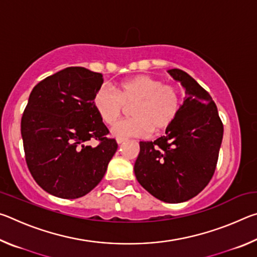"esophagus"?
<instances>
[{
	"label": "esophagus",
	"mask_w": 257,
	"mask_h": 257,
	"mask_svg": "<svg viewBox=\"0 0 257 257\" xmlns=\"http://www.w3.org/2000/svg\"><path fill=\"white\" fill-rule=\"evenodd\" d=\"M125 141H127V139H125V138H121V137H118V138H116V143H118L119 145H120V144H122V143H124Z\"/></svg>",
	"instance_id": "obj_1"
}]
</instances>
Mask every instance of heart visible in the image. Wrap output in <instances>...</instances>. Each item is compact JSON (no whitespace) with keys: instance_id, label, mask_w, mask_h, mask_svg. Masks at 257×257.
Segmentation results:
<instances>
[{"instance_id":"heart-1","label":"heart","mask_w":257,"mask_h":257,"mask_svg":"<svg viewBox=\"0 0 257 257\" xmlns=\"http://www.w3.org/2000/svg\"><path fill=\"white\" fill-rule=\"evenodd\" d=\"M95 110L104 123L113 124L125 105H133L134 118L120 121L111 129L114 137H147L153 132L169 129L179 115L182 99L176 86L163 84L158 78L138 75L121 81L118 92L107 86L96 90L93 98Z\"/></svg>"}]
</instances>
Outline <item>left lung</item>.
I'll list each match as a JSON object with an SVG mask.
<instances>
[{
	"label": "left lung",
	"instance_id": "left-lung-1",
	"mask_svg": "<svg viewBox=\"0 0 257 257\" xmlns=\"http://www.w3.org/2000/svg\"><path fill=\"white\" fill-rule=\"evenodd\" d=\"M185 88V101L165 136L139 143L134 171L160 201L181 203L205 188L215 171L223 137L215 103L205 89L180 69L168 70Z\"/></svg>",
	"mask_w": 257,
	"mask_h": 257
}]
</instances>
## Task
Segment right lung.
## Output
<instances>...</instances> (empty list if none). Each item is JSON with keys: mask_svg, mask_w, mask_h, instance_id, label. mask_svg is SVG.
<instances>
[{"mask_svg": "<svg viewBox=\"0 0 257 257\" xmlns=\"http://www.w3.org/2000/svg\"><path fill=\"white\" fill-rule=\"evenodd\" d=\"M103 76L69 67L34 87L21 118L26 162L35 181L53 196L73 199L96 187L118 149L94 106ZM98 139L96 148L86 145Z\"/></svg>", "mask_w": 257, "mask_h": 257, "instance_id": "obj_1", "label": "right lung"}]
</instances>
